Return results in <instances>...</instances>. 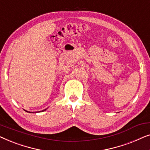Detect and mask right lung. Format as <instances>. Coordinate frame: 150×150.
Segmentation results:
<instances>
[{"mask_svg": "<svg viewBox=\"0 0 150 150\" xmlns=\"http://www.w3.org/2000/svg\"><path fill=\"white\" fill-rule=\"evenodd\" d=\"M46 109H47V108H46ZM46 109H45V110H46ZM44 110H42V111H44ZM26 112H28V111H26Z\"/></svg>", "mask_w": 150, "mask_h": 150, "instance_id": "1", "label": "right lung"}]
</instances>
